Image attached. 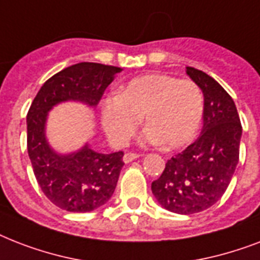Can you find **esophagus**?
<instances>
[{"label":"esophagus","instance_id":"obj_1","mask_svg":"<svg viewBox=\"0 0 260 260\" xmlns=\"http://www.w3.org/2000/svg\"><path fill=\"white\" fill-rule=\"evenodd\" d=\"M140 155L139 154H135V152H126L125 155H124V162L125 163H131L132 160H135V159H138Z\"/></svg>","mask_w":260,"mask_h":260}]
</instances>
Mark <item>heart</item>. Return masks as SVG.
<instances>
[{"mask_svg": "<svg viewBox=\"0 0 260 260\" xmlns=\"http://www.w3.org/2000/svg\"><path fill=\"white\" fill-rule=\"evenodd\" d=\"M202 114L204 95L194 81L146 74L131 79L117 97L106 100L102 124L112 143L121 147L136 134L143 117L144 140L175 150L196 138Z\"/></svg>", "mask_w": 260, "mask_h": 260, "instance_id": "heart-1", "label": "heart"}]
</instances>
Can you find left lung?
Masks as SVG:
<instances>
[{
  "instance_id": "left-lung-1",
  "label": "left lung",
  "mask_w": 260,
  "mask_h": 260,
  "mask_svg": "<svg viewBox=\"0 0 260 260\" xmlns=\"http://www.w3.org/2000/svg\"><path fill=\"white\" fill-rule=\"evenodd\" d=\"M204 93V126L200 138L169 159L151 190L165 209L193 214L222 197L239 162L242 124L235 102L224 87L204 71L186 67Z\"/></svg>"
}]
</instances>
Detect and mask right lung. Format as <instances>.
<instances>
[{"label": "right lung", "mask_w": 260, "mask_h": 260, "mask_svg": "<svg viewBox=\"0 0 260 260\" xmlns=\"http://www.w3.org/2000/svg\"><path fill=\"white\" fill-rule=\"evenodd\" d=\"M120 71V67L101 63H77L46 81L30 104L26 114L28 155L40 189L60 209L85 213L104 205L116 189L124 152L100 154L85 146L74 154H56L44 135L48 110L69 100L95 106Z\"/></svg>", "instance_id": "obj_1"}]
</instances>
